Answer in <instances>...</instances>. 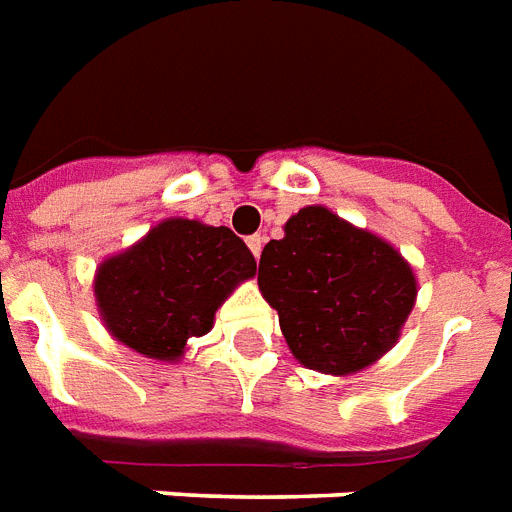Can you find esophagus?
Instances as JSON below:
<instances>
[{
    "label": "esophagus",
    "mask_w": 512,
    "mask_h": 512,
    "mask_svg": "<svg viewBox=\"0 0 512 512\" xmlns=\"http://www.w3.org/2000/svg\"><path fill=\"white\" fill-rule=\"evenodd\" d=\"M247 244H249V249H252V255L260 257V252H263V244H265V236H260V233H257V236H249Z\"/></svg>",
    "instance_id": "obj_1"
}]
</instances>
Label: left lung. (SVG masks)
<instances>
[{
	"instance_id": "left-lung-1",
	"label": "left lung",
	"mask_w": 512,
	"mask_h": 512,
	"mask_svg": "<svg viewBox=\"0 0 512 512\" xmlns=\"http://www.w3.org/2000/svg\"><path fill=\"white\" fill-rule=\"evenodd\" d=\"M257 284L295 360L335 376L392 349L416 300L411 265L325 206L300 209L284 239L265 244Z\"/></svg>"
}]
</instances>
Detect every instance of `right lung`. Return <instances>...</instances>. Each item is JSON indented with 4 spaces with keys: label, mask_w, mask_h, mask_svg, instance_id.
Segmentation results:
<instances>
[{
    "label": "right lung",
    "mask_w": 512,
    "mask_h": 512,
    "mask_svg": "<svg viewBox=\"0 0 512 512\" xmlns=\"http://www.w3.org/2000/svg\"><path fill=\"white\" fill-rule=\"evenodd\" d=\"M249 247L230 228L166 220L96 273L109 333L152 360H179L190 338L212 330L233 287L255 276Z\"/></svg>",
    "instance_id": "add662e5"
}]
</instances>
